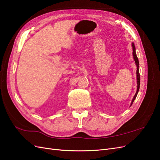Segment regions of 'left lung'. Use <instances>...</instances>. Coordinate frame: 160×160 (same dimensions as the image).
<instances>
[{
    "label": "left lung",
    "mask_w": 160,
    "mask_h": 160,
    "mask_svg": "<svg viewBox=\"0 0 160 160\" xmlns=\"http://www.w3.org/2000/svg\"><path fill=\"white\" fill-rule=\"evenodd\" d=\"M132 47H133V59L135 60V64L137 65V72H136V74H137V82H138V89H137V91H136V93H135V96L133 97V98L132 99V103H131V105H132L133 103V101L135 100V99L136 98L138 93L139 91V85H140V75H139V61H138V58L136 55V52H135V45L132 42Z\"/></svg>",
    "instance_id": "obj_1"
}]
</instances>
